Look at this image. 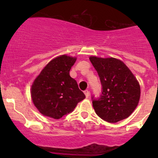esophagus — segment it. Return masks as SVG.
<instances>
[{"label":"esophagus","mask_w":158,"mask_h":158,"mask_svg":"<svg viewBox=\"0 0 158 158\" xmlns=\"http://www.w3.org/2000/svg\"><path fill=\"white\" fill-rule=\"evenodd\" d=\"M84 93H85V97H86V98H89V90L84 91Z\"/></svg>","instance_id":"obj_1"}]
</instances>
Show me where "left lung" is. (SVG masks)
I'll use <instances>...</instances> for the list:
<instances>
[{"label": "left lung", "mask_w": 158, "mask_h": 158, "mask_svg": "<svg viewBox=\"0 0 158 158\" xmlns=\"http://www.w3.org/2000/svg\"><path fill=\"white\" fill-rule=\"evenodd\" d=\"M91 63L99 76L102 94L92 101L95 113L109 123L127 118L141 97V87L129 68L118 59L91 56Z\"/></svg>", "instance_id": "1"}]
</instances>
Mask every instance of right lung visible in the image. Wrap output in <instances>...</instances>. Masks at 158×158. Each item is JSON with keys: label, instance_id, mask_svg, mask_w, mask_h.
Wrapping results in <instances>:
<instances>
[{"label": "right lung", "instance_id": "add662e5", "mask_svg": "<svg viewBox=\"0 0 158 158\" xmlns=\"http://www.w3.org/2000/svg\"><path fill=\"white\" fill-rule=\"evenodd\" d=\"M76 57L60 55L52 59L33 82L30 95L36 109L46 117L60 119L85 98L69 71Z\"/></svg>", "mask_w": 158, "mask_h": 158}]
</instances>
